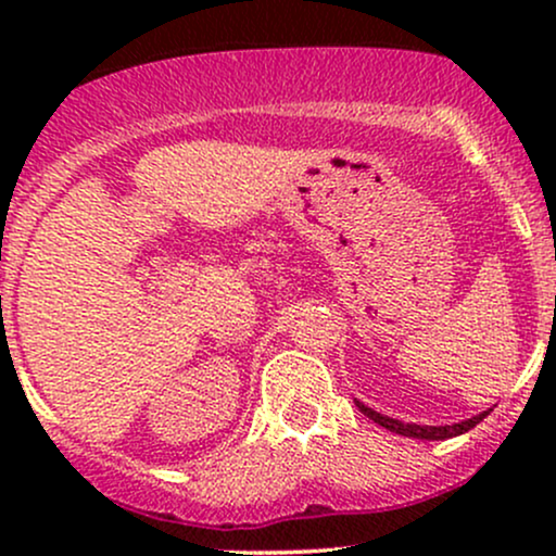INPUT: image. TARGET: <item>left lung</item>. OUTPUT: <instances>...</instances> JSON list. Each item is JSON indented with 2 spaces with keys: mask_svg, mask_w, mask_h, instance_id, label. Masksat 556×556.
I'll use <instances>...</instances> for the list:
<instances>
[{
  "mask_svg": "<svg viewBox=\"0 0 556 556\" xmlns=\"http://www.w3.org/2000/svg\"><path fill=\"white\" fill-rule=\"evenodd\" d=\"M355 405H358V410L363 413V416L371 418L374 424L384 426L387 431L402 433V437H413V439H426V442H442V439L460 437V433L470 431L476 424H481V420L489 416V410H483L481 416H473V418L463 420V424H452V426H418V424H402V420L381 416V413L371 410V407H366V405H363V402H355Z\"/></svg>",
  "mask_w": 556,
  "mask_h": 556,
  "instance_id": "left-lung-1",
  "label": "left lung"
}]
</instances>
